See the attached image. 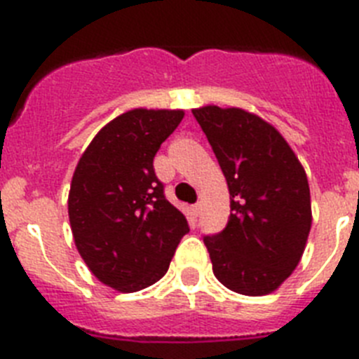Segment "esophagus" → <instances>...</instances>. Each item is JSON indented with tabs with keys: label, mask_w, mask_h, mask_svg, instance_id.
<instances>
[{
	"label": "esophagus",
	"mask_w": 359,
	"mask_h": 359,
	"mask_svg": "<svg viewBox=\"0 0 359 359\" xmlns=\"http://www.w3.org/2000/svg\"><path fill=\"white\" fill-rule=\"evenodd\" d=\"M192 212H194V215H199V212H201V205H194V207H192Z\"/></svg>",
	"instance_id": "34e87169"
}]
</instances>
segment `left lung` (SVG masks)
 Here are the masks:
<instances>
[{"instance_id":"obj_1","label":"left lung","mask_w":359,"mask_h":359,"mask_svg":"<svg viewBox=\"0 0 359 359\" xmlns=\"http://www.w3.org/2000/svg\"><path fill=\"white\" fill-rule=\"evenodd\" d=\"M230 192L223 231L203 237L212 269L228 290L273 293L297 268L313 215L306 170L284 136L241 107L192 109Z\"/></svg>"}]
</instances>
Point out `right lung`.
Wrapping results in <instances>:
<instances>
[{"label": "right lung", "instance_id": "obj_1", "mask_svg": "<svg viewBox=\"0 0 359 359\" xmlns=\"http://www.w3.org/2000/svg\"><path fill=\"white\" fill-rule=\"evenodd\" d=\"M183 116L182 109L122 113L97 133L73 172L68 215L75 246L91 273L122 293L160 280L189 231L152 167Z\"/></svg>", "mask_w": 359, "mask_h": 359}]
</instances>
